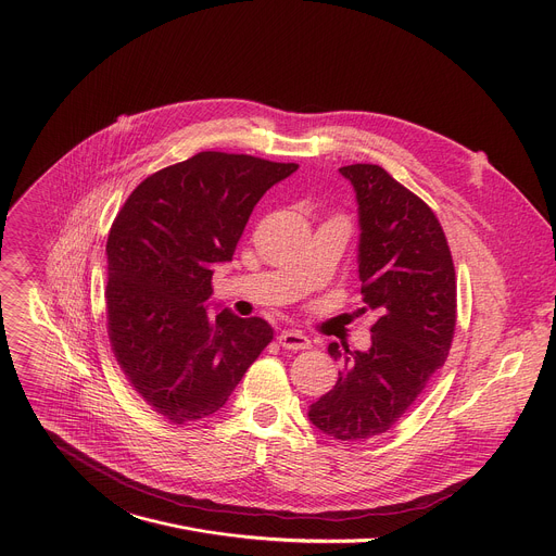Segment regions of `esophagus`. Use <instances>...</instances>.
<instances>
[{"mask_svg":"<svg viewBox=\"0 0 556 556\" xmlns=\"http://www.w3.org/2000/svg\"><path fill=\"white\" fill-rule=\"evenodd\" d=\"M277 339L286 350H308L311 348V339L306 334H301L299 330H281Z\"/></svg>","mask_w":556,"mask_h":556,"instance_id":"1","label":"esophagus"}]
</instances>
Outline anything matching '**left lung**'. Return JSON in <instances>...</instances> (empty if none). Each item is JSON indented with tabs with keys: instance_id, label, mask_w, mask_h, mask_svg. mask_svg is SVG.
<instances>
[{
	"instance_id": "left-lung-1",
	"label": "left lung",
	"mask_w": 556,
	"mask_h": 556,
	"mask_svg": "<svg viewBox=\"0 0 556 556\" xmlns=\"http://www.w3.org/2000/svg\"><path fill=\"white\" fill-rule=\"evenodd\" d=\"M339 173L359 206V313H372L375 326L368 350L328 345L343 368L308 419L339 441H366L390 430L443 366L457 324V281L443 228L415 192L375 164Z\"/></svg>"
}]
</instances>
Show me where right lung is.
Wrapping results in <instances>:
<instances>
[{"mask_svg":"<svg viewBox=\"0 0 556 556\" xmlns=\"http://www.w3.org/2000/svg\"><path fill=\"white\" fill-rule=\"evenodd\" d=\"M296 168L208 150L146 177L111 228L113 352L141 399L173 424L222 410L273 339L268 321L228 308L211 315L206 301L252 208Z\"/></svg>","mask_w":556,"mask_h":556,"instance_id":"1","label":"right lung"}]
</instances>
